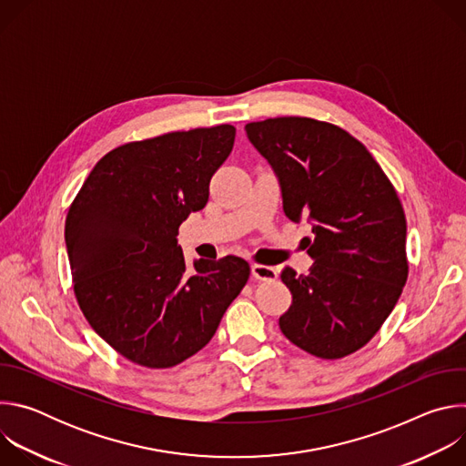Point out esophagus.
Segmentation results:
<instances>
[{"mask_svg": "<svg viewBox=\"0 0 466 466\" xmlns=\"http://www.w3.org/2000/svg\"><path fill=\"white\" fill-rule=\"evenodd\" d=\"M250 269H252V277L256 280H275L279 277V271L275 268H269V265L254 263Z\"/></svg>", "mask_w": 466, "mask_h": 466, "instance_id": "obj_1", "label": "esophagus"}]
</instances>
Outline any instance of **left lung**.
Returning a JSON list of instances; mask_svg holds the SVG:
<instances>
[{
    "label": "left lung",
    "instance_id": "left-lung-1",
    "mask_svg": "<svg viewBox=\"0 0 466 466\" xmlns=\"http://www.w3.org/2000/svg\"><path fill=\"white\" fill-rule=\"evenodd\" d=\"M250 144L279 175L284 212L311 221L315 259L306 277L284 268L293 302L282 334L322 360L365 347L408 280L406 214L367 147L326 121L286 116L245 125Z\"/></svg>",
    "mask_w": 466,
    "mask_h": 466
}]
</instances>
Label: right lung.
<instances>
[{
    "instance_id": "right-lung-1",
    "label": "right lung",
    "mask_w": 466,
    "mask_h": 466,
    "mask_svg": "<svg viewBox=\"0 0 466 466\" xmlns=\"http://www.w3.org/2000/svg\"><path fill=\"white\" fill-rule=\"evenodd\" d=\"M232 125L130 142L90 171L66 216L74 293L96 334L128 361L169 369L214 338L250 265L238 256L195 259L178 227L208 203L228 158Z\"/></svg>"
}]
</instances>
